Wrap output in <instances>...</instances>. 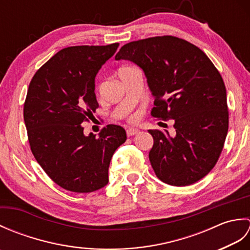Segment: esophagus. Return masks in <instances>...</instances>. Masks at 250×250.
Returning <instances> with one entry per match:
<instances>
[{
  "mask_svg": "<svg viewBox=\"0 0 250 250\" xmlns=\"http://www.w3.org/2000/svg\"><path fill=\"white\" fill-rule=\"evenodd\" d=\"M140 132H141L140 129H137V128H130V129L126 130V135H128V136H133V135L139 134Z\"/></svg>",
  "mask_w": 250,
  "mask_h": 250,
  "instance_id": "esophagus-1",
  "label": "esophagus"
}]
</instances>
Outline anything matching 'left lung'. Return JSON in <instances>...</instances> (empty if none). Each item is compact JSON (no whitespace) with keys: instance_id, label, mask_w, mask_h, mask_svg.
Here are the masks:
<instances>
[{"instance_id":"left-lung-1","label":"left lung","mask_w":250,"mask_h":250,"mask_svg":"<svg viewBox=\"0 0 250 250\" xmlns=\"http://www.w3.org/2000/svg\"><path fill=\"white\" fill-rule=\"evenodd\" d=\"M115 60L142 68L155 99L151 115L174 120V135L149 130V160L158 178L178 187L203 178L218 160L229 126L225 83L208 57L167 35L125 44Z\"/></svg>"}]
</instances>
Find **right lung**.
Returning <instances> with one entry per match:
<instances>
[{
  "label": "right lung",
  "instance_id": "right-lung-1",
  "mask_svg": "<svg viewBox=\"0 0 250 250\" xmlns=\"http://www.w3.org/2000/svg\"><path fill=\"white\" fill-rule=\"evenodd\" d=\"M119 44L73 46L60 50L32 78L23 118L36 161L63 189L93 192L108 184L115 150L126 140L119 125H108L99 137L82 125L99 107L95 76Z\"/></svg>",
  "mask_w": 250,
  "mask_h": 250
}]
</instances>
